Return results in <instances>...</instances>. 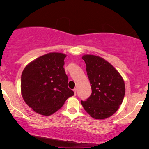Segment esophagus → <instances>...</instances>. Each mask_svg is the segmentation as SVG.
<instances>
[{
    "instance_id": "34e87169",
    "label": "esophagus",
    "mask_w": 149,
    "mask_h": 149,
    "mask_svg": "<svg viewBox=\"0 0 149 149\" xmlns=\"http://www.w3.org/2000/svg\"><path fill=\"white\" fill-rule=\"evenodd\" d=\"M73 92H74L75 95H76V92H77V88H75L74 89H73Z\"/></svg>"
}]
</instances>
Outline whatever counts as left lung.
Returning a JSON list of instances; mask_svg holds the SVG:
<instances>
[{"mask_svg":"<svg viewBox=\"0 0 149 149\" xmlns=\"http://www.w3.org/2000/svg\"><path fill=\"white\" fill-rule=\"evenodd\" d=\"M92 94L81 104L95 119H105L113 115L123 101L125 87L122 76L110 63L98 56L85 54Z\"/></svg>","mask_w":149,"mask_h":149,"instance_id":"left-lung-1","label":"left lung"}]
</instances>
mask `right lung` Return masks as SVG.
Wrapping results in <instances>:
<instances>
[{
    "label": "right lung",
    "instance_id": "obj_1",
    "mask_svg": "<svg viewBox=\"0 0 149 149\" xmlns=\"http://www.w3.org/2000/svg\"><path fill=\"white\" fill-rule=\"evenodd\" d=\"M66 57L59 52L44 54L30 62L22 73V97L38 113L52 115L74 95L68 88V76L64 68Z\"/></svg>",
    "mask_w": 149,
    "mask_h": 149
}]
</instances>
